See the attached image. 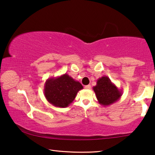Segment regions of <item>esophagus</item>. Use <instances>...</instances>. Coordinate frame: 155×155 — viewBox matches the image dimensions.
Listing matches in <instances>:
<instances>
[{
  "label": "esophagus",
  "instance_id": "34e87169",
  "mask_svg": "<svg viewBox=\"0 0 155 155\" xmlns=\"http://www.w3.org/2000/svg\"><path fill=\"white\" fill-rule=\"evenodd\" d=\"M84 87L85 89H91V85H85Z\"/></svg>",
  "mask_w": 155,
  "mask_h": 155
}]
</instances>
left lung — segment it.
I'll return each mask as SVG.
<instances>
[{
  "label": "left lung",
  "mask_w": 155,
  "mask_h": 155,
  "mask_svg": "<svg viewBox=\"0 0 155 155\" xmlns=\"http://www.w3.org/2000/svg\"><path fill=\"white\" fill-rule=\"evenodd\" d=\"M92 89L95 92L98 102L103 107H108L116 102L122 94V90L117 88L107 76L98 78L96 85Z\"/></svg>",
  "instance_id": "8db88e82"
}]
</instances>
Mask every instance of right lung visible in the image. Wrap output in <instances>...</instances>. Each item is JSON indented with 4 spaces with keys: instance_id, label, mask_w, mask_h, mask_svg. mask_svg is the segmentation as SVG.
Instances as JSON below:
<instances>
[{
    "instance_id": "right-lung-1",
    "label": "right lung",
    "mask_w": 155,
    "mask_h": 155,
    "mask_svg": "<svg viewBox=\"0 0 155 155\" xmlns=\"http://www.w3.org/2000/svg\"><path fill=\"white\" fill-rule=\"evenodd\" d=\"M84 88L79 82L68 74L46 81L44 93L47 100L55 107L65 108L74 100L78 92Z\"/></svg>"
}]
</instances>
